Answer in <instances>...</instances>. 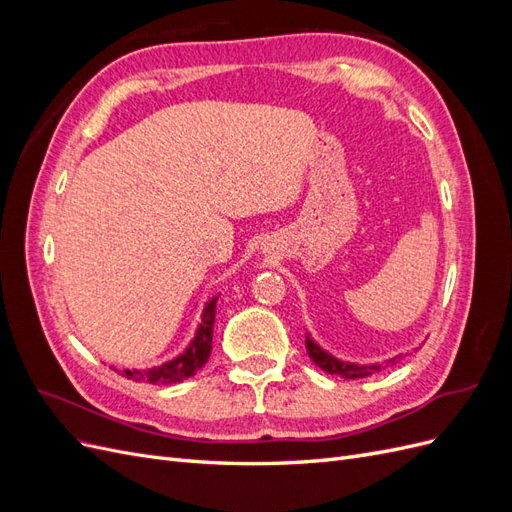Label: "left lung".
<instances>
[{
    "label": "left lung",
    "instance_id": "1",
    "mask_svg": "<svg viewBox=\"0 0 512 512\" xmlns=\"http://www.w3.org/2000/svg\"><path fill=\"white\" fill-rule=\"evenodd\" d=\"M305 348L309 352V356H312V361L322 369L327 371V374L331 376H339V378H348V380H354V378H365V376H371L376 374V371L382 369V365H354V363H342L337 361L335 356H331L329 352H324L320 346H316L312 339H305ZM399 361V356H395V359L386 361V365H395Z\"/></svg>",
    "mask_w": 512,
    "mask_h": 512
}]
</instances>
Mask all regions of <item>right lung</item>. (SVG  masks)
Instances as JSON below:
<instances>
[{"instance_id":"add662e5","label":"right lung","mask_w":512,"mask_h":512,"mask_svg":"<svg viewBox=\"0 0 512 512\" xmlns=\"http://www.w3.org/2000/svg\"><path fill=\"white\" fill-rule=\"evenodd\" d=\"M215 301H218V297H213L207 303L203 322H200L196 337L192 339L190 348L185 350L181 356H177V359L168 361L160 367H153V369H123L121 376L136 380V382H149V384H173V382H181L185 378L194 376L196 371L207 363L209 354H211Z\"/></svg>"}]
</instances>
